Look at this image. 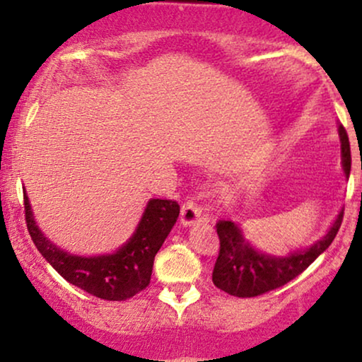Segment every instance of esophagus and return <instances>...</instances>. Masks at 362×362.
Wrapping results in <instances>:
<instances>
[{"instance_id": "1", "label": "esophagus", "mask_w": 362, "mask_h": 362, "mask_svg": "<svg viewBox=\"0 0 362 362\" xmlns=\"http://www.w3.org/2000/svg\"><path fill=\"white\" fill-rule=\"evenodd\" d=\"M202 209L201 206L195 204L194 201H185L184 206H182V213H180V223L184 226H190V224H195L201 219Z\"/></svg>"}]
</instances>
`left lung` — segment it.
Returning <instances> with one entry per match:
<instances>
[{
    "label": "left lung",
    "mask_w": 362,
    "mask_h": 362,
    "mask_svg": "<svg viewBox=\"0 0 362 362\" xmlns=\"http://www.w3.org/2000/svg\"><path fill=\"white\" fill-rule=\"evenodd\" d=\"M342 143L344 172L351 173V144L344 126H339ZM344 211L330 226L328 233L306 250L291 253L288 257H271L257 252L245 242L242 230L235 223L219 219L216 231L219 236V253L216 259L213 282L216 288L238 298H253L288 284L308 269L315 259L330 247L342 224Z\"/></svg>",
    "instance_id": "left-lung-1"
}]
</instances>
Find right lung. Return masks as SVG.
Masks as SVG:
<instances>
[{"mask_svg": "<svg viewBox=\"0 0 362 362\" xmlns=\"http://www.w3.org/2000/svg\"><path fill=\"white\" fill-rule=\"evenodd\" d=\"M23 206L28 233L44 259L69 284L107 301H126L148 288L155 255L180 214L177 201L151 199L138 230L124 247L110 255L78 257L59 250L45 238L34 221L27 195Z\"/></svg>", "mask_w": 362, "mask_h": 362, "instance_id": "1", "label": "right lung"}]
</instances>
